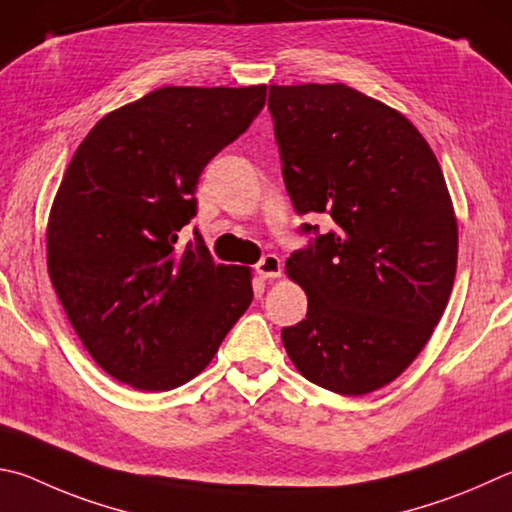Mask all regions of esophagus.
<instances>
[{
  "mask_svg": "<svg viewBox=\"0 0 512 512\" xmlns=\"http://www.w3.org/2000/svg\"><path fill=\"white\" fill-rule=\"evenodd\" d=\"M255 271L259 277H262V280H273V277H280L282 275V259L277 255H266L259 259Z\"/></svg>",
  "mask_w": 512,
  "mask_h": 512,
  "instance_id": "obj_1",
  "label": "esophagus"
}]
</instances>
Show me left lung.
I'll use <instances>...</instances> for the list:
<instances>
[{"instance_id": "left-lung-1", "label": "left lung", "mask_w": 512, "mask_h": 512, "mask_svg": "<svg viewBox=\"0 0 512 512\" xmlns=\"http://www.w3.org/2000/svg\"><path fill=\"white\" fill-rule=\"evenodd\" d=\"M286 192L297 215L333 230L286 259L309 309L282 342L297 371L362 396L412 365L448 306L457 217L441 165L401 111L342 82L271 85Z\"/></svg>"}]
</instances>
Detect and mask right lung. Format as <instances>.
I'll return each instance as SVG.
<instances>
[{
    "instance_id": "obj_1",
    "label": "right lung",
    "mask_w": 512,
    "mask_h": 512,
    "mask_svg": "<svg viewBox=\"0 0 512 512\" xmlns=\"http://www.w3.org/2000/svg\"><path fill=\"white\" fill-rule=\"evenodd\" d=\"M266 85L161 87L111 111L78 145L46 226V264L82 345L141 392L188 383L253 302L250 268L176 248L199 176L246 132Z\"/></svg>"
}]
</instances>
